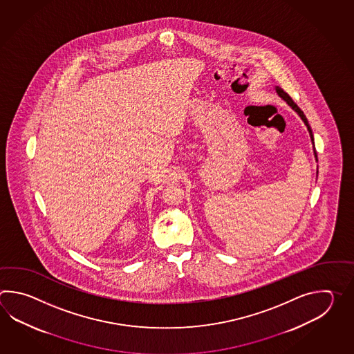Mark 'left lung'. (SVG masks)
Instances as JSON below:
<instances>
[{"label": "left lung", "mask_w": 354, "mask_h": 354, "mask_svg": "<svg viewBox=\"0 0 354 354\" xmlns=\"http://www.w3.org/2000/svg\"><path fill=\"white\" fill-rule=\"evenodd\" d=\"M276 91H277V93H279V97L283 98V100L286 101L287 105L291 106V107L294 109L295 111L299 113V116H300L301 119H302V121L305 122V125H306V128H308V134H310V138H311V142H313V144H314V136H313V130H311L310 125H308V119H306V116H305V113H302V110H301L300 107L295 104L294 100L290 97V96H288V93H286V92L282 90L281 87L277 86V87H276ZM314 154H315V159L317 160V154H316L315 148H314Z\"/></svg>", "instance_id": "8db88e82"}]
</instances>
